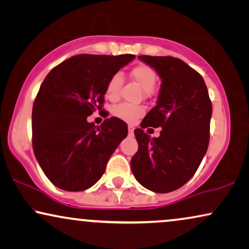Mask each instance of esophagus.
Segmentation results:
<instances>
[{"instance_id": "1", "label": "esophagus", "mask_w": 249, "mask_h": 249, "mask_svg": "<svg viewBox=\"0 0 249 249\" xmlns=\"http://www.w3.org/2000/svg\"><path fill=\"white\" fill-rule=\"evenodd\" d=\"M134 133V127L128 126V135H133Z\"/></svg>"}]
</instances>
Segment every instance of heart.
I'll use <instances>...</instances> for the list:
<instances>
[{
  "mask_svg": "<svg viewBox=\"0 0 249 249\" xmlns=\"http://www.w3.org/2000/svg\"><path fill=\"white\" fill-rule=\"evenodd\" d=\"M131 76L134 81H137L147 93L154 89L157 81V72L154 68L148 65H138L132 68ZM123 84V75L121 72H116L109 78L106 85V95L110 100L117 99L119 94V89ZM144 114V108L141 106H132L128 104H121L112 108V115L122 121L127 123H134L138 118H140Z\"/></svg>",
  "mask_w": 249,
  "mask_h": 249,
  "instance_id": "b5f03b06",
  "label": "heart"
}]
</instances>
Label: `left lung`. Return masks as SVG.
<instances>
[{
    "mask_svg": "<svg viewBox=\"0 0 249 249\" xmlns=\"http://www.w3.org/2000/svg\"><path fill=\"white\" fill-rule=\"evenodd\" d=\"M161 78L156 107L134 130L139 149L131 159L134 178L159 194L177 190L194 177L210 142L212 102L204 78L181 59L139 55ZM161 127L150 139L143 128Z\"/></svg>",
    "mask_w": 249,
    "mask_h": 249,
    "instance_id": "8db88e82",
    "label": "left lung"
}]
</instances>
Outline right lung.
Segmentation results:
<instances>
[{
    "label": "right lung",
    "instance_id": "obj_1",
    "mask_svg": "<svg viewBox=\"0 0 249 249\" xmlns=\"http://www.w3.org/2000/svg\"><path fill=\"white\" fill-rule=\"evenodd\" d=\"M134 54H78L55 66L36 95L32 114L33 149L55 187L83 191L100 180L127 125L117 117L100 126L88 116L102 110L109 78Z\"/></svg>",
    "mask_w": 249,
    "mask_h": 249
}]
</instances>
